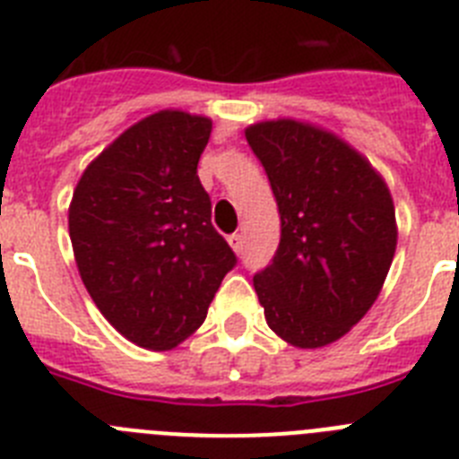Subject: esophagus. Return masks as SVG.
I'll use <instances>...</instances> for the list:
<instances>
[{
    "label": "esophagus",
    "instance_id": "34e87169",
    "mask_svg": "<svg viewBox=\"0 0 459 459\" xmlns=\"http://www.w3.org/2000/svg\"><path fill=\"white\" fill-rule=\"evenodd\" d=\"M227 241H230V246H232V250L237 255H241L243 253V237L238 232H234V234H230V237H227Z\"/></svg>",
    "mask_w": 459,
    "mask_h": 459
}]
</instances>
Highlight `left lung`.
<instances>
[{
  "label": "left lung",
  "mask_w": 459,
  "mask_h": 459,
  "mask_svg": "<svg viewBox=\"0 0 459 459\" xmlns=\"http://www.w3.org/2000/svg\"><path fill=\"white\" fill-rule=\"evenodd\" d=\"M246 140L280 211V246L255 291L278 338L319 350L350 333L384 287L397 246L391 190L350 142L310 121H257Z\"/></svg>",
  "instance_id": "8db88e82"
}]
</instances>
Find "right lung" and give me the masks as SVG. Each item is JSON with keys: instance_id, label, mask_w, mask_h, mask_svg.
Segmentation results:
<instances>
[{"instance_id": "obj_1", "label": "right lung", "mask_w": 459, "mask_h": 459, "mask_svg": "<svg viewBox=\"0 0 459 459\" xmlns=\"http://www.w3.org/2000/svg\"><path fill=\"white\" fill-rule=\"evenodd\" d=\"M211 119L158 109L93 158L68 204L80 278L137 347L174 350L202 326L232 248L211 225L197 160Z\"/></svg>"}]
</instances>
